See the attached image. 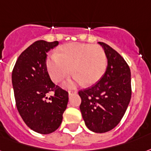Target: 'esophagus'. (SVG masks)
Listing matches in <instances>:
<instances>
[{
  "mask_svg": "<svg viewBox=\"0 0 151 151\" xmlns=\"http://www.w3.org/2000/svg\"><path fill=\"white\" fill-rule=\"evenodd\" d=\"M76 93H77V92H76V91H69V96H71V95L76 94Z\"/></svg>",
  "mask_w": 151,
  "mask_h": 151,
  "instance_id": "esophagus-1",
  "label": "esophagus"
}]
</instances>
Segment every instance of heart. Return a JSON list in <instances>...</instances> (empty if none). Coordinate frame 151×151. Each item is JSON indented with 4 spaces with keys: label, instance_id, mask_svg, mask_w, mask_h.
<instances>
[{
    "label": "heart",
    "instance_id": "b5f03b06",
    "mask_svg": "<svg viewBox=\"0 0 151 151\" xmlns=\"http://www.w3.org/2000/svg\"><path fill=\"white\" fill-rule=\"evenodd\" d=\"M107 55L103 48L88 43L73 42L58 48L46 62L47 70L51 80L58 83L70 75L75 76L65 86L73 88L85 84L93 86L98 81L106 70Z\"/></svg>",
    "mask_w": 151,
    "mask_h": 151
}]
</instances>
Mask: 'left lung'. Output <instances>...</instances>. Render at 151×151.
<instances>
[{"label": "left lung", "mask_w": 151, "mask_h": 151, "mask_svg": "<svg viewBox=\"0 0 151 151\" xmlns=\"http://www.w3.org/2000/svg\"><path fill=\"white\" fill-rule=\"evenodd\" d=\"M98 43L106 53V71L94 86L78 94L86 127L96 133H104L117 126L128 107L132 97L131 70L119 53L104 42Z\"/></svg>", "instance_id": "1"}]
</instances>
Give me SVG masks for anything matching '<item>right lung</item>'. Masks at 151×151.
I'll return each instance as SVG.
<instances>
[{
	"label": "right lung",
	"mask_w": 151,
	"mask_h": 151,
	"mask_svg": "<svg viewBox=\"0 0 151 151\" xmlns=\"http://www.w3.org/2000/svg\"><path fill=\"white\" fill-rule=\"evenodd\" d=\"M58 45V41L39 40L19 55L12 73L17 110L27 126L47 134L59 127L68 104V93L55 86L48 74L47 54ZM55 94L46 100V93Z\"/></svg>",
	"instance_id": "add662e5"
}]
</instances>
